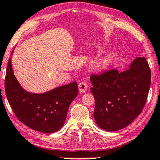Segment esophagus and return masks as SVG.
Returning <instances> with one entry per match:
<instances>
[{"instance_id":"esophagus-1","label":"esophagus","mask_w":160,"mask_h":160,"mask_svg":"<svg viewBox=\"0 0 160 160\" xmlns=\"http://www.w3.org/2000/svg\"><path fill=\"white\" fill-rule=\"evenodd\" d=\"M78 88L80 92H85L87 90V88H88V85H87L86 82H81L79 83Z\"/></svg>"}]
</instances>
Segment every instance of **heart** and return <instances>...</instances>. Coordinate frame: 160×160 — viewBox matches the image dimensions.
Here are the masks:
<instances>
[{
    "label": "heart",
    "instance_id": "heart-1",
    "mask_svg": "<svg viewBox=\"0 0 160 160\" xmlns=\"http://www.w3.org/2000/svg\"><path fill=\"white\" fill-rule=\"evenodd\" d=\"M109 63H110V59L107 58V59H105V60L101 61L99 63V65L102 68H105V67H107L108 65H109Z\"/></svg>",
    "mask_w": 160,
    "mask_h": 160
}]
</instances>
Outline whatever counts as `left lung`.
<instances>
[{
	"mask_svg": "<svg viewBox=\"0 0 160 160\" xmlns=\"http://www.w3.org/2000/svg\"><path fill=\"white\" fill-rule=\"evenodd\" d=\"M90 80L96 123L113 132L127 127L141 113L151 86V69L146 58L139 57L126 71L112 68L91 74Z\"/></svg>",
	"mask_w": 160,
	"mask_h": 160,
	"instance_id": "obj_1",
	"label": "left lung"
}]
</instances>
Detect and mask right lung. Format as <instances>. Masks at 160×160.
Returning a JSON list of instances; mask_svg holds the SVG:
<instances>
[{
  "instance_id": "right-lung-1",
  "label": "right lung",
  "mask_w": 160,
  "mask_h": 160,
  "mask_svg": "<svg viewBox=\"0 0 160 160\" xmlns=\"http://www.w3.org/2000/svg\"><path fill=\"white\" fill-rule=\"evenodd\" d=\"M5 91L11 108L21 122L33 130L52 133L64 124L70 104L78 94V86L74 81L42 94L27 92L14 75L9 59Z\"/></svg>"
}]
</instances>
